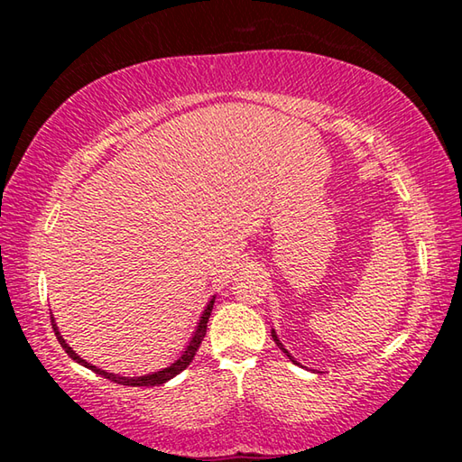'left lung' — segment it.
Listing matches in <instances>:
<instances>
[{"label":"left lung","mask_w":462,"mask_h":462,"mask_svg":"<svg viewBox=\"0 0 462 462\" xmlns=\"http://www.w3.org/2000/svg\"><path fill=\"white\" fill-rule=\"evenodd\" d=\"M271 336H273V340H275V342H277V346H279L281 350H283V353H285V355L289 356V361H291V363H295V365H300V363H297V361H295V358H293L291 355H289V353H287V348L283 346V344H281V342H279V338H277V334H275V330H271Z\"/></svg>","instance_id":"left-lung-1"}]
</instances>
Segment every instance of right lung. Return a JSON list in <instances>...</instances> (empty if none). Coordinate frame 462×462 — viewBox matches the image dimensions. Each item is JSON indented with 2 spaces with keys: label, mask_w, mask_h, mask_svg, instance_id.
<instances>
[{
  "label": "right lung",
  "mask_w": 462,
  "mask_h": 462,
  "mask_svg": "<svg viewBox=\"0 0 462 462\" xmlns=\"http://www.w3.org/2000/svg\"><path fill=\"white\" fill-rule=\"evenodd\" d=\"M214 300H216V297H212V301L208 303L206 310H203V314H201V318H199V324H198V328H195V332H193V336H191L189 344H187V348L183 350V355L179 356L175 363H171V366H167V369L156 371V373H151V374H143V377H122V374H114V373H106V371L97 369V366H93V365H89L88 361H83V358H81L79 355H77L71 346H69V344L65 342V338H62V336H60L57 324H54V319H52V328H54V334H57V338H59V342H60V346L65 348V353H67L69 356H71L73 361H77V363L83 365V366H88V369H91L93 373H97V374H101V377H106V379H109V381L118 383V385H128V387H154V385H162V383H167L169 379H173L175 374H179L181 371H185L187 366H189V363L193 361L195 353H198V348H199V344H201V340H203V336H206L208 319H209V316H212V310H214Z\"/></svg>",
  "instance_id": "add662e5"
}]
</instances>
